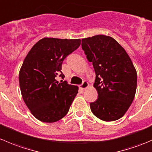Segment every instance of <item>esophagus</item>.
<instances>
[{
    "label": "esophagus",
    "instance_id": "1",
    "mask_svg": "<svg viewBox=\"0 0 152 152\" xmlns=\"http://www.w3.org/2000/svg\"><path fill=\"white\" fill-rule=\"evenodd\" d=\"M88 86H89L88 82H87V81H84V82H82V85H80V88L82 89V90H85L87 87H88Z\"/></svg>",
    "mask_w": 152,
    "mask_h": 152
}]
</instances>
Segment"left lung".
Here are the masks:
<instances>
[{"instance_id": "8db88e82", "label": "left lung", "mask_w": 152, "mask_h": 152, "mask_svg": "<svg viewBox=\"0 0 152 152\" xmlns=\"http://www.w3.org/2000/svg\"><path fill=\"white\" fill-rule=\"evenodd\" d=\"M82 47L96 73L97 100L90 104L94 115L104 121L123 117L134 100L137 72L124 48L113 37L96 35L82 39Z\"/></svg>"}]
</instances>
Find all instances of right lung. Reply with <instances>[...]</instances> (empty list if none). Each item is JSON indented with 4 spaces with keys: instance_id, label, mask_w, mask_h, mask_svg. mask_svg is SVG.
I'll list each match as a JSON object with an SVG mask.
<instances>
[{
    "instance_id": "1",
    "label": "right lung",
    "mask_w": 152,
    "mask_h": 152,
    "mask_svg": "<svg viewBox=\"0 0 152 152\" xmlns=\"http://www.w3.org/2000/svg\"><path fill=\"white\" fill-rule=\"evenodd\" d=\"M80 44V39L45 37L26 56L19 73L21 94L31 114L40 121H58L68 113L79 87L65 81L59 82L56 77H65L62 62Z\"/></svg>"
}]
</instances>
